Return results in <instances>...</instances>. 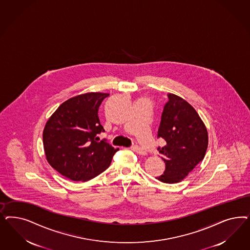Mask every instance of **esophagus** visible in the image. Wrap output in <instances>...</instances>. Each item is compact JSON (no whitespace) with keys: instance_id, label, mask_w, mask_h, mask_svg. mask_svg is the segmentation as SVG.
<instances>
[{"instance_id":"obj_1","label":"esophagus","mask_w":250,"mask_h":250,"mask_svg":"<svg viewBox=\"0 0 250 250\" xmlns=\"http://www.w3.org/2000/svg\"><path fill=\"white\" fill-rule=\"evenodd\" d=\"M133 151H135L136 153H139V154H145L146 152H145V150L142 148V147H140V146H138V145H134L133 146Z\"/></svg>"}]
</instances>
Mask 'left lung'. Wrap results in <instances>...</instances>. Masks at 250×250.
<instances>
[{
	"label": "left lung",
	"instance_id": "left-lung-1",
	"mask_svg": "<svg viewBox=\"0 0 250 250\" xmlns=\"http://www.w3.org/2000/svg\"><path fill=\"white\" fill-rule=\"evenodd\" d=\"M167 97L157 132V138L166 141L165 146L157 148L166 170L156 178L172 184L183 180L203 160L208 132L192 105L176 95Z\"/></svg>",
	"mask_w": 250,
	"mask_h": 250
}]
</instances>
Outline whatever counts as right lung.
Wrapping results in <instances>:
<instances>
[{
	"instance_id": "obj_1",
	"label": "right lung",
	"mask_w": 250,
	"mask_h": 250,
	"mask_svg": "<svg viewBox=\"0 0 250 250\" xmlns=\"http://www.w3.org/2000/svg\"><path fill=\"white\" fill-rule=\"evenodd\" d=\"M104 93H87L63 102L47 121L43 145L48 164L73 181H87L104 172L119 150L97 134L105 132L98 118Z\"/></svg>"
}]
</instances>
